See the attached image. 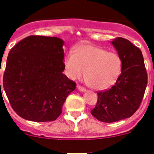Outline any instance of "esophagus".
<instances>
[{
  "label": "esophagus",
  "instance_id": "1",
  "mask_svg": "<svg viewBox=\"0 0 154 154\" xmlns=\"http://www.w3.org/2000/svg\"><path fill=\"white\" fill-rule=\"evenodd\" d=\"M77 89H78V90L81 91V92H85V91L86 90L84 87L81 86V85H77Z\"/></svg>",
  "mask_w": 154,
  "mask_h": 154
}]
</instances>
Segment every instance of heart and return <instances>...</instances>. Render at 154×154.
I'll use <instances>...</instances> for the list:
<instances>
[{"label":"heart","instance_id":"b5f03b06","mask_svg":"<svg viewBox=\"0 0 154 154\" xmlns=\"http://www.w3.org/2000/svg\"><path fill=\"white\" fill-rule=\"evenodd\" d=\"M65 67L71 79L85 78L91 88L105 90L112 86L122 71V61L117 54L99 46L82 44L65 58Z\"/></svg>","mask_w":154,"mask_h":154}]
</instances>
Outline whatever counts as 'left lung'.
<instances>
[{"label":"left lung","mask_w":154,"mask_h":154,"mask_svg":"<svg viewBox=\"0 0 154 154\" xmlns=\"http://www.w3.org/2000/svg\"><path fill=\"white\" fill-rule=\"evenodd\" d=\"M112 44L122 61L121 74L110 89L97 92V103L91 111L98 120L108 123L135 113L147 85V73L140 49L123 38H116Z\"/></svg>","instance_id":"8db88e82"}]
</instances>
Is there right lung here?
<instances>
[{"label": "right lung", "mask_w": 154, "mask_h": 154, "mask_svg": "<svg viewBox=\"0 0 154 154\" xmlns=\"http://www.w3.org/2000/svg\"><path fill=\"white\" fill-rule=\"evenodd\" d=\"M63 44L57 37L31 35L9 51L3 87L12 109L23 119L55 120L75 89V82L62 73Z\"/></svg>", "instance_id": "add662e5"}]
</instances>
